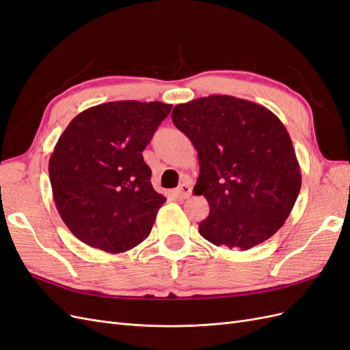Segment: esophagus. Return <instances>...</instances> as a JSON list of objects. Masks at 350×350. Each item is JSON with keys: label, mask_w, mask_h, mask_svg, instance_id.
Instances as JSON below:
<instances>
[{"label": "esophagus", "mask_w": 350, "mask_h": 350, "mask_svg": "<svg viewBox=\"0 0 350 350\" xmlns=\"http://www.w3.org/2000/svg\"><path fill=\"white\" fill-rule=\"evenodd\" d=\"M174 196L178 200H185V198H188L189 196H191V187H189L188 184H181L174 191Z\"/></svg>", "instance_id": "obj_1"}]
</instances>
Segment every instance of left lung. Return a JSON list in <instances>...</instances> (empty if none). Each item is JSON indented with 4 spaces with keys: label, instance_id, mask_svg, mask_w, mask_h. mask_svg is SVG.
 I'll return each instance as SVG.
<instances>
[{
    "label": "left lung",
    "instance_id": "left-lung-1",
    "mask_svg": "<svg viewBox=\"0 0 350 350\" xmlns=\"http://www.w3.org/2000/svg\"><path fill=\"white\" fill-rule=\"evenodd\" d=\"M172 122L196 147V196L210 213L200 235L242 251L273 237L301 189V169L289 133L267 108L228 94H211L172 111Z\"/></svg>",
    "mask_w": 350,
    "mask_h": 350
}]
</instances>
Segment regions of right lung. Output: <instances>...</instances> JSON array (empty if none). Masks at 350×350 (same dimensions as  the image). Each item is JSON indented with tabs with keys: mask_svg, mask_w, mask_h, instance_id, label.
Instances as JSON below:
<instances>
[{
	"mask_svg": "<svg viewBox=\"0 0 350 350\" xmlns=\"http://www.w3.org/2000/svg\"><path fill=\"white\" fill-rule=\"evenodd\" d=\"M171 109L162 102L102 103L61 134L48 167L52 196L81 242L116 254L149 237L166 198L153 189L142 152Z\"/></svg>",
	"mask_w": 350,
	"mask_h": 350,
	"instance_id": "1",
	"label": "right lung"
}]
</instances>
